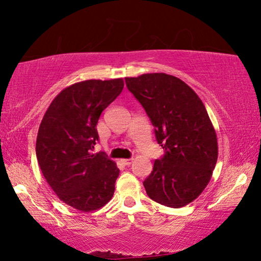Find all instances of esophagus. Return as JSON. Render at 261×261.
<instances>
[{
    "instance_id": "34e87169",
    "label": "esophagus",
    "mask_w": 261,
    "mask_h": 261,
    "mask_svg": "<svg viewBox=\"0 0 261 261\" xmlns=\"http://www.w3.org/2000/svg\"><path fill=\"white\" fill-rule=\"evenodd\" d=\"M121 162H122L124 166H130L131 163L134 162V160H132V159H122Z\"/></svg>"
}]
</instances>
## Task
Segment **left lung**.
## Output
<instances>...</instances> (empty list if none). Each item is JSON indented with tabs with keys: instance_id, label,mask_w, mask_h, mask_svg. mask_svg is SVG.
Wrapping results in <instances>:
<instances>
[{
	"instance_id": "1",
	"label": "left lung",
	"mask_w": 261,
	"mask_h": 261,
	"mask_svg": "<svg viewBox=\"0 0 261 261\" xmlns=\"http://www.w3.org/2000/svg\"><path fill=\"white\" fill-rule=\"evenodd\" d=\"M126 86L146 110L156 141L166 149L144 180L152 200L180 208L200 196L218 161V138L204 103L179 78L144 73Z\"/></svg>"
}]
</instances>
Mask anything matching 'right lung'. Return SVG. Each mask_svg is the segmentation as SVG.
Instances as JSON below:
<instances>
[{"instance_id": "add662e5", "label": "right lung", "mask_w": 261, "mask_h": 261, "mask_svg": "<svg viewBox=\"0 0 261 261\" xmlns=\"http://www.w3.org/2000/svg\"><path fill=\"white\" fill-rule=\"evenodd\" d=\"M123 87L122 78L72 84L55 96L39 126L35 153L43 177L61 201L81 212L99 210L113 198L120 169L91 151L101 113Z\"/></svg>"}]
</instances>
